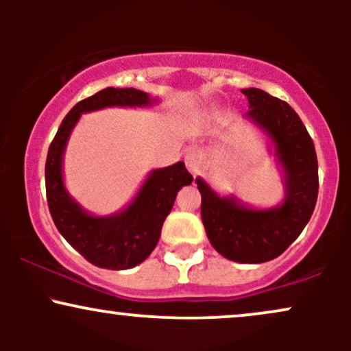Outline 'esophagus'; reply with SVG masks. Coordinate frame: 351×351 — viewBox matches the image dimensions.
<instances>
[{
	"instance_id": "esophagus-1",
	"label": "esophagus",
	"mask_w": 351,
	"mask_h": 351,
	"mask_svg": "<svg viewBox=\"0 0 351 351\" xmlns=\"http://www.w3.org/2000/svg\"><path fill=\"white\" fill-rule=\"evenodd\" d=\"M186 168H188L189 173H191L193 176L199 175V171H201V163H199L198 156H196V155H188V156H186Z\"/></svg>"
}]
</instances>
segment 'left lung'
<instances>
[{"instance_id": "obj_1", "label": "left lung", "mask_w": 351, "mask_h": 351, "mask_svg": "<svg viewBox=\"0 0 351 351\" xmlns=\"http://www.w3.org/2000/svg\"><path fill=\"white\" fill-rule=\"evenodd\" d=\"M243 94L249 100L245 119L274 143L284 173V201L276 208L254 209L236 196H219L203 178H196V184L213 247L234 263L261 264L280 256L307 226L317 203L318 163L307 128L287 102L254 87L243 88Z\"/></svg>"}]
</instances>
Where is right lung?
Here are the masks:
<instances>
[{
  "label": "right lung",
  "mask_w": 351,
  "mask_h": 351,
  "mask_svg": "<svg viewBox=\"0 0 351 351\" xmlns=\"http://www.w3.org/2000/svg\"><path fill=\"white\" fill-rule=\"evenodd\" d=\"M138 88L107 87L72 107L52 140L46 160V195L52 221L64 239L90 264L110 271L132 269L150 256L176 195L191 184L183 162L153 170L136 196L122 211L110 216L88 215L64 186L62 158L72 128L86 112L106 107H148L155 104Z\"/></svg>",
  "instance_id": "right-lung-1"
}]
</instances>
